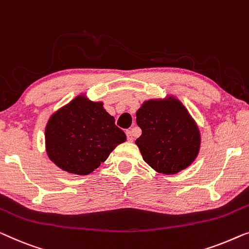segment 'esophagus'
<instances>
[{
  "instance_id": "obj_1",
  "label": "esophagus",
  "mask_w": 249,
  "mask_h": 249,
  "mask_svg": "<svg viewBox=\"0 0 249 249\" xmlns=\"http://www.w3.org/2000/svg\"><path fill=\"white\" fill-rule=\"evenodd\" d=\"M125 135H127V139H128V142H132V140H133V137H132V133H131V131H130V130H127V131H125Z\"/></svg>"
}]
</instances>
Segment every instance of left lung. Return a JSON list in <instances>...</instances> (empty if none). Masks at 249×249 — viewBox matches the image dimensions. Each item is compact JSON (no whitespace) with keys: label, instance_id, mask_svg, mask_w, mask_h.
Returning <instances> with one entry per match:
<instances>
[{"label":"left lung","instance_id":"8db88e82","mask_svg":"<svg viewBox=\"0 0 249 249\" xmlns=\"http://www.w3.org/2000/svg\"><path fill=\"white\" fill-rule=\"evenodd\" d=\"M136 117L142 133L135 142L151 168L173 175L196 160L201 146L199 127L174 95L145 101Z\"/></svg>","mask_w":249,"mask_h":249}]
</instances>
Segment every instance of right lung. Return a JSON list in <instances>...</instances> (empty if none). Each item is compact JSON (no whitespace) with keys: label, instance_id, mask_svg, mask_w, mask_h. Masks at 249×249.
<instances>
[{"label":"right lung","instance_id":"right-lung-1","mask_svg":"<svg viewBox=\"0 0 249 249\" xmlns=\"http://www.w3.org/2000/svg\"><path fill=\"white\" fill-rule=\"evenodd\" d=\"M127 140L103 107L80 94L50 116L46 124L45 145L49 160L60 169L88 175L118 145Z\"/></svg>","mask_w":249,"mask_h":249}]
</instances>
